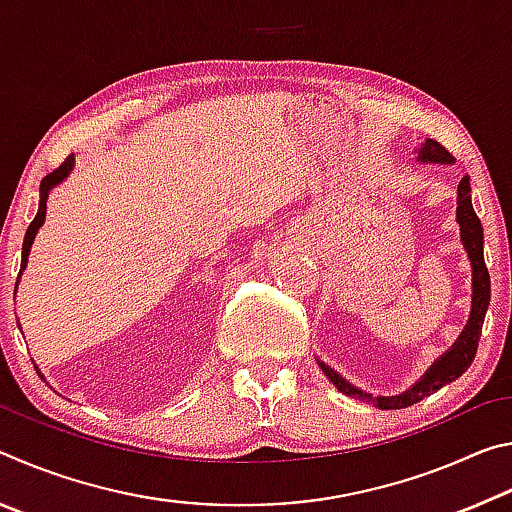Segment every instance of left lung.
<instances>
[{
	"mask_svg": "<svg viewBox=\"0 0 512 512\" xmlns=\"http://www.w3.org/2000/svg\"><path fill=\"white\" fill-rule=\"evenodd\" d=\"M418 162H429V164H452L454 158L445 151V146H440L436 140H424L418 149ZM456 223L461 228V241L463 248L467 253V259H470L472 266V309H470V318L463 327V332L458 334V339L454 341L452 348L447 352L440 354V357L431 363L427 372L415 381L413 386L406 388V391L397 393V395H375L361 391L354 384H350L348 379L341 377L332 366H327L318 359L320 370L325 372V377L332 381V384L339 388L343 395L354 397V400H363L370 402L377 409H404V406H411L415 402L424 400L431 393H436L443 388L449 381H454L463 375V372L472 366L476 348H479V336H481V327H483V318L485 311H488L490 305V275L488 268H485L483 262V228L479 216H476L474 207H472V194H470V176H463L461 183H458L456 189Z\"/></svg>",
	"mask_w": 512,
	"mask_h": 512,
	"instance_id": "left-lung-1",
	"label": "left lung"
}]
</instances>
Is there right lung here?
<instances>
[{
    "label": "right lung",
    "mask_w": 512,
    "mask_h": 512,
    "mask_svg": "<svg viewBox=\"0 0 512 512\" xmlns=\"http://www.w3.org/2000/svg\"><path fill=\"white\" fill-rule=\"evenodd\" d=\"M72 169H74V155H69V158H67L63 164H60V167H58L56 171H51L49 176L40 183V203H38V214H36V219L31 221L29 230H27V235H24V244H22V266H20V275H17V284H20V277H22V273H24V268H27V264H29V253H31L33 241H36L38 230L42 228V223H45L49 192H51V189H54V187H58L60 183H63V180L69 176V173H72ZM17 284H15V291H17ZM17 327H20V323H17ZM36 370H38V368H36ZM38 375L42 377V372H40V370H38ZM42 379H45V377H42Z\"/></svg>",
    "instance_id": "obj_1"
}]
</instances>
